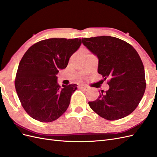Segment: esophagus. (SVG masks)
Wrapping results in <instances>:
<instances>
[{
    "label": "esophagus",
    "mask_w": 157,
    "mask_h": 157,
    "mask_svg": "<svg viewBox=\"0 0 157 157\" xmlns=\"http://www.w3.org/2000/svg\"><path fill=\"white\" fill-rule=\"evenodd\" d=\"M78 88L80 89H82V90H88L89 89V88L86 86V85H79Z\"/></svg>",
    "instance_id": "1"
}]
</instances>
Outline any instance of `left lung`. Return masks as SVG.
<instances>
[{
	"label": "left lung",
	"instance_id": "left-lung-1",
	"mask_svg": "<svg viewBox=\"0 0 157 157\" xmlns=\"http://www.w3.org/2000/svg\"><path fill=\"white\" fill-rule=\"evenodd\" d=\"M82 43L99 59L98 73L109 78V89L89 101L101 117L116 121L134 111L146 88L143 62L135 48L124 40L110 36L82 39Z\"/></svg>",
	"mask_w": 157,
	"mask_h": 157
}]
</instances>
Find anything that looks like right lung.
Segmentation results:
<instances>
[{"instance_id":"add662e5","label":"right lung","mask_w":157,"mask_h":157,"mask_svg":"<svg viewBox=\"0 0 157 157\" xmlns=\"http://www.w3.org/2000/svg\"><path fill=\"white\" fill-rule=\"evenodd\" d=\"M81 43L79 38L45 39L33 44L23 55L16 73L15 87L22 107L31 117L50 122L67 110L77 84L61 87L56 75L59 69L66 68Z\"/></svg>"}]
</instances>
